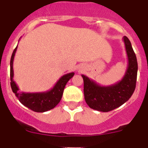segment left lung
<instances>
[{
    "label": "left lung",
    "instance_id": "1",
    "mask_svg": "<svg viewBox=\"0 0 148 148\" xmlns=\"http://www.w3.org/2000/svg\"><path fill=\"white\" fill-rule=\"evenodd\" d=\"M127 66L122 79L109 86H101L87 76L82 75L84 80V94L87 105L101 112H109L125 104L133 95L136 83L138 64L136 56L127 37L124 36Z\"/></svg>",
    "mask_w": 148,
    "mask_h": 148
}]
</instances>
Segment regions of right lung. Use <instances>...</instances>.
Here are the masks:
<instances>
[{
  "label": "right lung",
  "instance_id": "add662e5",
  "mask_svg": "<svg viewBox=\"0 0 148 148\" xmlns=\"http://www.w3.org/2000/svg\"><path fill=\"white\" fill-rule=\"evenodd\" d=\"M17 48H18V46L13 51L11 60H10V80H11L10 84H11L12 92L15 94V96L18 98V100L20 101V102L23 105L35 112L44 113L46 111L50 110L60 102L66 83L72 77H73L75 73H70L61 76L53 88L45 92H20L18 85L15 81L13 80V76H14L13 61H14Z\"/></svg>",
  "mask_w": 148,
  "mask_h": 148
}]
</instances>
